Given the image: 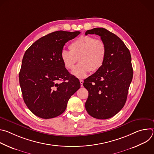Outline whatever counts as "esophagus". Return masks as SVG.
<instances>
[{
	"mask_svg": "<svg viewBox=\"0 0 154 154\" xmlns=\"http://www.w3.org/2000/svg\"><path fill=\"white\" fill-rule=\"evenodd\" d=\"M80 83L81 86L82 87L83 86V80H80Z\"/></svg>",
	"mask_w": 154,
	"mask_h": 154,
	"instance_id": "34e87169",
	"label": "esophagus"
}]
</instances>
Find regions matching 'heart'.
<instances>
[{
  "mask_svg": "<svg viewBox=\"0 0 154 154\" xmlns=\"http://www.w3.org/2000/svg\"><path fill=\"white\" fill-rule=\"evenodd\" d=\"M70 51L63 50L61 60L66 69H72L77 60L79 63L72 71L78 78H83L90 71L96 72L102 66L106 56V47L103 41L91 36H82L69 46Z\"/></svg>",
  "mask_w": 154,
  "mask_h": 154,
  "instance_id": "heart-1",
  "label": "heart"
}]
</instances>
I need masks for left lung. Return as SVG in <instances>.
Listing matches in <instances>:
<instances>
[{
  "mask_svg": "<svg viewBox=\"0 0 154 154\" xmlns=\"http://www.w3.org/2000/svg\"><path fill=\"white\" fill-rule=\"evenodd\" d=\"M100 36L106 47L103 66L84 80L88 91L85 103L87 112L92 117L106 119L116 115L124 106L133 78V68L129 50L116 35L104 28L87 30L85 35Z\"/></svg>",
  "mask_w": 154,
  "mask_h": 154,
  "instance_id": "8db88e82",
  "label": "left lung"
}]
</instances>
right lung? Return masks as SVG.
Returning a JSON list of instances; mask_svg holds the SVG:
<instances>
[{
  "label": "right lung",
  "instance_id": "add662e5",
  "mask_svg": "<svg viewBox=\"0 0 154 154\" xmlns=\"http://www.w3.org/2000/svg\"><path fill=\"white\" fill-rule=\"evenodd\" d=\"M80 33L56 31L41 37L26 51L19 84L24 101L35 115L42 119L60 115L80 88L79 79L64 68L60 58L65 44Z\"/></svg>",
  "mask_w": 154,
  "mask_h": 154
}]
</instances>
